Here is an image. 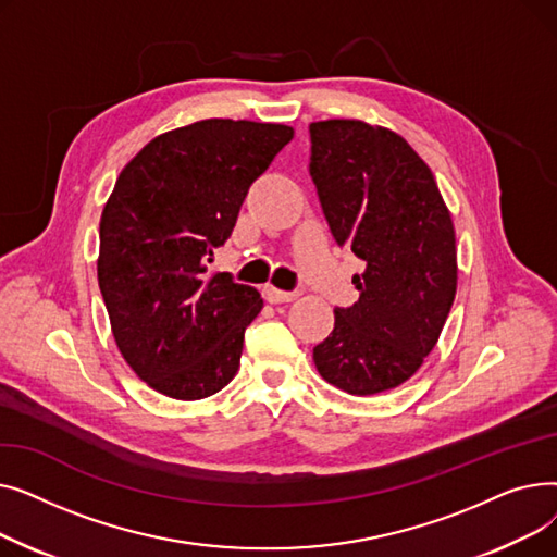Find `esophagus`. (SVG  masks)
<instances>
[{"label": "esophagus", "instance_id": "1", "mask_svg": "<svg viewBox=\"0 0 557 557\" xmlns=\"http://www.w3.org/2000/svg\"><path fill=\"white\" fill-rule=\"evenodd\" d=\"M263 298H267V302H271V305H280V302H290V300H296L298 298V294H294V290H282V288H275L273 284H267L263 286Z\"/></svg>", "mask_w": 557, "mask_h": 557}]
</instances>
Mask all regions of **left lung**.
<instances>
[{"instance_id": "obj_1", "label": "left lung", "mask_w": 557, "mask_h": 557, "mask_svg": "<svg viewBox=\"0 0 557 557\" xmlns=\"http://www.w3.org/2000/svg\"><path fill=\"white\" fill-rule=\"evenodd\" d=\"M309 173L338 246L363 259L359 300L334 309L313 347L327 384L376 395L411 379L456 298V232L426 162L408 141L359 120L313 122Z\"/></svg>"}]
</instances>
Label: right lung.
Instances as JSON below:
<instances>
[{"label":"right lung","mask_w":557,"mask_h":557,"mask_svg":"<svg viewBox=\"0 0 557 557\" xmlns=\"http://www.w3.org/2000/svg\"><path fill=\"white\" fill-rule=\"evenodd\" d=\"M290 139L284 124L202 120L151 139L116 178L99 223V288L116 347L153 391L194 401L237 374L263 300L208 261Z\"/></svg>","instance_id":"add662e5"}]
</instances>
